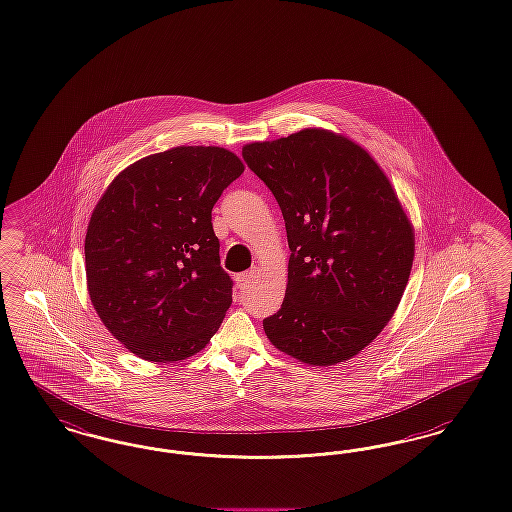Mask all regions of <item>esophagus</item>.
<instances>
[{
    "mask_svg": "<svg viewBox=\"0 0 512 512\" xmlns=\"http://www.w3.org/2000/svg\"><path fill=\"white\" fill-rule=\"evenodd\" d=\"M257 276H259V268H257V266H253L251 270H247V272H242V274H238V276H236V282H238L240 286H246L247 282L255 280Z\"/></svg>",
    "mask_w": 512,
    "mask_h": 512,
    "instance_id": "obj_1",
    "label": "esophagus"
}]
</instances>
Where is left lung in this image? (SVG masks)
Returning a JSON list of instances; mask_svg holds the SVG:
<instances>
[{
  "label": "left lung",
  "mask_w": 512,
  "mask_h": 512,
  "mask_svg": "<svg viewBox=\"0 0 512 512\" xmlns=\"http://www.w3.org/2000/svg\"><path fill=\"white\" fill-rule=\"evenodd\" d=\"M286 221V297L268 341L308 366L350 360L389 324L408 286L415 230L360 144L307 127L242 148Z\"/></svg>",
  "instance_id": "obj_1"
}]
</instances>
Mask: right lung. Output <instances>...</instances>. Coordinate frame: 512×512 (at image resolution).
<instances>
[{
	"instance_id": "add662e5",
	"label": "right lung",
	"mask_w": 512,
	"mask_h": 512,
	"mask_svg": "<svg viewBox=\"0 0 512 512\" xmlns=\"http://www.w3.org/2000/svg\"><path fill=\"white\" fill-rule=\"evenodd\" d=\"M221 146H175L125 167L85 234L87 291L106 329L148 362L200 352L232 303L211 209L244 173Z\"/></svg>"
}]
</instances>
